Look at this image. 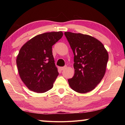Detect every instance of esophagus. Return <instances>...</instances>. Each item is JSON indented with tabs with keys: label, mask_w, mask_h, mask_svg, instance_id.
<instances>
[{
	"label": "esophagus",
	"mask_w": 125,
	"mask_h": 125,
	"mask_svg": "<svg viewBox=\"0 0 125 125\" xmlns=\"http://www.w3.org/2000/svg\"><path fill=\"white\" fill-rule=\"evenodd\" d=\"M67 68V66L66 65H65V66H64V67H61L60 68V69L61 71H63V70H64V69H65Z\"/></svg>",
	"instance_id": "obj_1"
}]
</instances>
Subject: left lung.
<instances>
[{"mask_svg": "<svg viewBox=\"0 0 125 125\" xmlns=\"http://www.w3.org/2000/svg\"><path fill=\"white\" fill-rule=\"evenodd\" d=\"M74 54V75L68 80L71 88L79 93L90 92L105 75L109 55L100 41L88 35L65 32Z\"/></svg>", "mask_w": 125, "mask_h": 125, "instance_id": "8db88e82", "label": "left lung"}]
</instances>
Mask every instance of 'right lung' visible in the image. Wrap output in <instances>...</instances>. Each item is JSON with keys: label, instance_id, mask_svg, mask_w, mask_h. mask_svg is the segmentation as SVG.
Wrapping results in <instances>:
<instances>
[{"label": "right lung", "instance_id": "obj_1", "mask_svg": "<svg viewBox=\"0 0 125 125\" xmlns=\"http://www.w3.org/2000/svg\"><path fill=\"white\" fill-rule=\"evenodd\" d=\"M63 36L61 31L38 35L21 48L16 59L19 73L30 90L42 93L52 89L59 73L52 46Z\"/></svg>", "mask_w": 125, "mask_h": 125}]
</instances>
